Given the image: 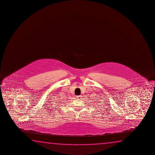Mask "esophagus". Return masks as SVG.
<instances>
[{"mask_svg": "<svg viewBox=\"0 0 155 155\" xmlns=\"http://www.w3.org/2000/svg\"><path fill=\"white\" fill-rule=\"evenodd\" d=\"M77 98L78 99V100H81V95H79V96H77Z\"/></svg>", "mask_w": 155, "mask_h": 155, "instance_id": "1", "label": "esophagus"}]
</instances>
